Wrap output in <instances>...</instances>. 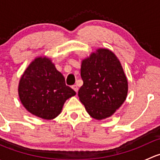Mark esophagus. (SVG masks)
Segmentation results:
<instances>
[{"label":"esophagus","mask_w":160,"mask_h":160,"mask_svg":"<svg viewBox=\"0 0 160 160\" xmlns=\"http://www.w3.org/2000/svg\"><path fill=\"white\" fill-rule=\"evenodd\" d=\"M72 89H73L74 90H75V91H76V93H77V91H78V88H77V85H72Z\"/></svg>","instance_id":"esophagus-1"}]
</instances>
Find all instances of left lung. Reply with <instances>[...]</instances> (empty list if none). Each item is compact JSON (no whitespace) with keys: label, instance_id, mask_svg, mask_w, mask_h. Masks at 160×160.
<instances>
[{"label":"left lung","instance_id":"obj_1","mask_svg":"<svg viewBox=\"0 0 160 160\" xmlns=\"http://www.w3.org/2000/svg\"><path fill=\"white\" fill-rule=\"evenodd\" d=\"M80 76L83 84L78 96L93 118L110 117L126 99L128 81L120 62L110 50L99 49L83 59Z\"/></svg>","mask_w":160,"mask_h":160}]
</instances>
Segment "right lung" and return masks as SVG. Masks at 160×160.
<instances>
[{"label": "right lung", "instance_id": "right-lung-1", "mask_svg": "<svg viewBox=\"0 0 160 160\" xmlns=\"http://www.w3.org/2000/svg\"><path fill=\"white\" fill-rule=\"evenodd\" d=\"M18 94L24 107L34 115L52 119L60 114L64 103L76 92L47 58H36L21 78Z\"/></svg>", "mask_w": 160, "mask_h": 160}]
</instances>
